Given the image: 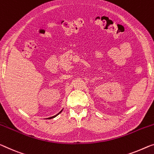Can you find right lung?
Segmentation results:
<instances>
[{
    "label": "right lung",
    "instance_id": "obj_1",
    "mask_svg": "<svg viewBox=\"0 0 154 154\" xmlns=\"http://www.w3.org/2000/svg\"><path fill=\"white\" fill-rule=\"evenodd\" d=\"M62 111H63V109H62V110H61V111H60V112H59V113H58V114H56V115H55V116H51V117H50V118H48V119H51V118H54V117H56V116H58V115L59 114V113H60L61 112H62Z\"/></svg>",
    "mask_w": 154,
    "mask_h": 154
}]
</instances>
